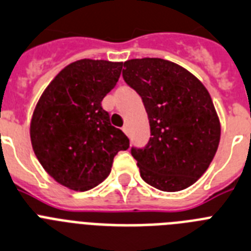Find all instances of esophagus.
<instances>
[{
  "label": "esophagus",
  "instance_id": "34e87169",
  "mask_svg": "<svg viewBox=\"0 0 251 251\" xmlns=\"http://www.w3.org/2000/svg\"><path fill=\"white\" fill-rule=\"evenodd\" d=\"M123 131L125 132L126 135H128V127H127V126H124V127H123Z\"/></svg>",
  "mask_w": 251,
  "mask_h": 251
}]
</instances>
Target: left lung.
Masks as SVG:
<instances>
[{
    "label": "left lung",
    "mask_w": 251,
    "mask_h": 251,
    "mask_svg": "<svg viewBox=\"0 0 251 251\" xmlns=\"http://www.w3.org/2000/svg\"><path fill=\"white\" fill-rule=\"evenodd\" d=\"M124 67V79L140 95L151 132L144 149H131L141 178L164 192L188 188L210 167L220 144L221 124L210 93L169 60L131 59Z\"/></svg>",
    "instance_id": "1"
}]
</instances>
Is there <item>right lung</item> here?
I'll use <instances>...</instances> for the list:
<instances>
[{"mask_svg": "<svg viewBox=\"0 0 251 251\" xmlns=\"http://www.w3.org/2000/svg\"><path fill=\"white\" fill-rule=\"evenodd\" d=\"M123 62L80 59L56 74L32 112L30 139L45 172L62 186L88 191L107 178L113 158L130 145L102 108Z\"/></svg>", "mask_w": 251, "mask_h": 251, "instance_id": "right-lung-1", "label": "right lung"}]
</instances>
